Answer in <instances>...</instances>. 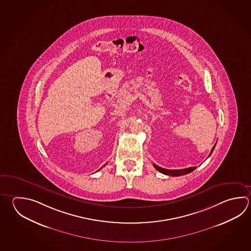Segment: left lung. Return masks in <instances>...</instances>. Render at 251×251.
I'll return each mask as SVG.
<instances>
[{
  "mask_svg": "<svg viewBox=\"0 0 251 251\" xmlns=\"http://www.w3.org/2000/svg\"><path fill=\"white\" fill-rule=\"evenodd\" d=\"M216 145H217V143H216ZM216 145L213 147L212 150L210 151V153H209L208 156H210V154L212 153L213 150H214V148L216 147ZM152 165L156 169L157 171H160L162 174L167 176H178L185 175V174L191 173L192 171H194V170L196 169V167H190V168L183 169V170H167V169H163V168H161V167L157 166L156 164H154V163H153Z\"/></svg>",
  "mask_w": 251,
  "mask_h": 251,
  "instance_id": "obj_1",
  "label": "left lung"
}]
</instances>
